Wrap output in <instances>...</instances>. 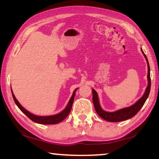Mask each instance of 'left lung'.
<instances>
[{"label": "left lung", "mask_w": 159, "mask_h": 159, "mask_svg": "<svg viewBox=\"0 0 159 159\" xmlns=\"http://www.w3.org/2000/svg\"><path fill=\"white\" fill-rule=\"evenodd\" d=\"M142 52L148 63L147 77H148V84L144 95H143V97L141 98L140 99H139L135 103L133 104V105L131 106H129V107L121 108V109L116 111L114 112L105 111L102 109L101 106H100L98 96L96 91H95L94 89H93L92 90L93 101V104H94L95 109L96 111L97 114H98L102 119H103L104 120L111 121V122H118V121H125V120H127V119L132 118V117L135 116V114L140 110V108L143 107V105H144L145 102L146 101L149 95L150 90H151V76H150V66L148 64V61L146 56H145V54L144 53V52H143V50H142Z\"/></svg>", "instance_id": "left-lung-1"}]
</instances>
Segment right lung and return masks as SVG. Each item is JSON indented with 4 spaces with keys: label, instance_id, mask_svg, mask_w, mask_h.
I'll return each instance as SVG.
<instances>
[{
    "label": "right lung",
    "instance_id": "obj_1",
    "mask_svg": "<svg viewBox=\"0 0 159 159\" xmlns=\"http://www.w3.org/2000/svg\"><path fill=\"white\" fill-rule=\"evenodd\" d=\"M77 89L78 88H77L76 90H75V91H74L73 94L71 95V98L69 100L66 107L64 108V110H63L61 112L58 113V114L56 115H53V116H35V115L31 114V113L28 111L26 110L25 108H23L22 106H21V104L19 103V101H17L16 98H15L14 93H13V92L11 93H12V96H13V98L14 100L15 103L16 104V106H18L19 109H20L21 111H22L24 114L28 117V118L31 119L32 121H33L34 122H36L38 124H42V125H56V124L59 123L61 121L64 120V119H66L69 113H70L71 107H72L74 99H75V92Z\"/></svg>",
    "mask_w": 159,
    "mask_h": 159
}]
</instances>
